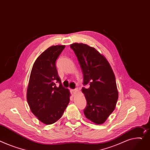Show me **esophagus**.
I'll return each instance as SVG.
<instances>
[{"label": "esophagus", "mask_w": 150, "mask_h": 150, "mask_svg": "<svg viewBox=\"0 0 150 150\" xmlns=\"http://www.w3.org/2000/svg\"><path fill=\"white\" fill-rule=\"evenodd\" d=\"M78 91V89H74V90H72V93L73 95H75Z\"/></svg>", "instance_id": "esophagus-1"}]
</instances>
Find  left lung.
<instances>
[{"label": "left lung", "instance_id": "8db88e82", "mask_svg": "<svg viewBox=\"0 0 150 150\" xmlns=\"http://www.w3.org/2000/svg\"><path fill=\"white\" fill-rule=\"evenodd\" d=\"M77 57L84 75L82 88L87 105L86 117L94 124H103L114 111L118 91L114 72L105 57L86 44L75 43L70 45Z\"/></svg>", "mask_w": 150, "mask_h": 150}]
</instances>
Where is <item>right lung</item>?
Wrapping results in <instances>:
<instances>
[{"instance_id":"1","label":"right lung","mask_w":150,"mask_h":150,"mask_svg":"<svg viewBox=\"0 0 150 150\" xmlns=\"http://www.w3.org/2000/svg\"><path fill=\"white\" fill-rule=\"evenodd\" d=\"M64 45L47 48L35 60L30 74L26 99L32 113L46 125L55 123L62 116L70 101V93L64 88L55 66ZM59 82V86L56 83Z\"/></svg>"}]
</instances>
